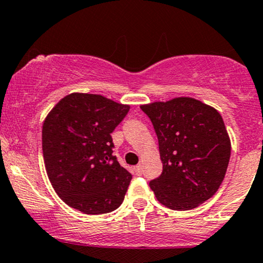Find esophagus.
<instances>
[{
	"mask_svg": "<svg viewBox=\"0 0 263 263\" xmlns=\"http://www.w3.org/2000/svg\"><path fill=\"white\" fill-rule=\"evenodd\" d=\"M134 172H135L136 176H142V165L141 164L136 165V167L134 168Z\"/></svg>",
	"mask_w": 263,
	"mask_h": 263,
	"instance_id": "34e87169",
	"label": "esophagus"
}]
</instances>
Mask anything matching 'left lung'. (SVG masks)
<instances>
[{
    "label": "left lung",
    "mask_w": 263,
    "mask_h": 263,
    "mask_svg": "<svg viewBox=\"0 0 263 263\" xmlns=\"http://www.w3.org/2000/svg\"><path fill=\"white\" fill-rule=\"evenodd\" d=\"M158 137L163 172L149 186L173 210L194 209L218 192L230 161L231 142L221 115L180 96L141 105Z\"/></svg>",
    "instance_id": "obj_1"
}]
</instances>
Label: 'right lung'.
<instances>
[{
    "mask_svg": "<svg viewBox=\"0 0 263 263\" xmlns=\"http://www.w3.org/2000/svg\"><path fill=\"white\" fill-rule=\"evenodd\" d=\"M128 110L129 105L99 93L71 92L44 119L45 171L69 206L99 215L122 204L132 176L112 156L111 132Z\"/></svg>",
    "mask_w": 263,
    "mask_h": 263,
    "instance_id": "add662e5",
    "label": "right lung"
}]
</instances>
